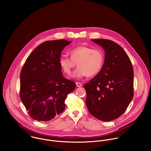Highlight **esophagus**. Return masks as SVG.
<instances>
[{"label": "esophagus", "mask_w": 151, "mask_h": 151, "mask_svg": "<svg viewBox=\"0 0 151 151\" xmlns=\"http://www.w3.org/2000/svg\"><path fill=\"white\" fill-rule=\"evenodd\" d=\"M76 86H78V87H80V86H82V84L80 83L77 82V83H76Z\"/></svg>", "instance_id": "obj_1"}]
</instances>
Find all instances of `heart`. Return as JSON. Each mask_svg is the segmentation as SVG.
I'll use <instances>...</instances> for the list:
<instances>
[{
    "label": "heart",
    "mask_w": 151,
    "mask_h": 151,
    "mask_svg": "<svg viewBox=\"0 0 151 151\" xmlns=\"http://www.w3.org/2000/svg\"><path fill=\"white\" fill-rule=\"evenodd\" d=\"M69 53L70 58L65 55L60 56L59 63L67 76L71 74L77 63L78 67L73 74L75 78L93 76L101 71L104 63V53L99 49L78 46L71 49Z\"/></svg>",
    "instance_id": "heart-1"
}]
</instances>
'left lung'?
<instances>
[{
  "mask_svg": "<svg viewBox=\"0 0 151 151\" xmlns=\"http://www.w3.org/2000/svg\"><path fill=\"white\" fill-rule=\"evenodd\" d=\"M92 41L105 50L101 70L84 84L86 105L96 119L111 121L124 113L134 96V72L131 62L124 49L111 40Z\"/></svg>",
  "mask_w": 151,
  "mask_h": 151,
  "instance_id": "obj_1",
  "label": "left lung"
}]
</instances>
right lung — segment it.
Wrapping results in <instances>:
<instances>
[{
  "label": "right lung",
  "mask_w": 151,
  "mask_h": 151,
  "mask_svg": "<svg viewBox=\"0 0 151 151\" xmlns=\"http://www.w3.org/2000/svg\"><path fill=\"white\" fill-rule=\"evenodd\" d=\"M71 42L47 41L28 56L20 73V96L29 116L49 121L65 110L67 95L76 83L66 79L59 63L61 52Z\"/></svg>",
  "instance_id": "1"
}]
</instances>
